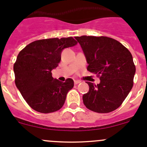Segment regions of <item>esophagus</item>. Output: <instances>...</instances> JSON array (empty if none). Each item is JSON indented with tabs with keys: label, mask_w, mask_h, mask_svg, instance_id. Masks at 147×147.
<instances>
[{
	"label": "esophagus",
	"mask_w": 147,
	"mask_h": 147,
	"mask_svg": "<svg viewBox=\"0 0 147 147\" xmlns=\"http://www.w3.org/2000/svg\"><path fill=\"white\" fill-rule=\"evenodd\" d=\"M74 83H75V85H78V84L80 83V80H74Z\"/></svg>",
	"instance_id": "1"
}]
</instances>
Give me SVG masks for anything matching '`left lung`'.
Returning a JSON list of instances; mask_svg holds the SVG:
<instances>
[{"label":"left lung","instance_id":"obj_1","mask_svg":"<svg viewBox=\"0 0 147 147\" xmlns=\"http://www.w3.org/2000/svg\"><path fill=\"white\" fill-rule=\"evenodd\" d=\"M86 57L89 72L97 75L98 85L87 82L89 91L82 96L87 108L99 113H109L122 104L134 85L136 67L127 48L107 36L75 37Z\"/></svg>","mask_w":147,"mask_h":147}]
</instances>
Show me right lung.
Here are the masks:
<instances>
[{"instance_id":"right-lung-1","label":"right lung","mask_w":147,"mask_h":147,"mask_svg":"<svg viewBox=\"0 0 147 147\" xmlns=\"http://www.w3.org/2000/svg\"><path fill=\"white\" fill-rule=\"evenodd\" d=\"M72 36L40 39L26 46L13 65L15 83L28 105L42 113L55 112L63 106L74 81L54 79L52 70L58 66L65 48L76 45Z\"/></svg>"}]
</instances>
